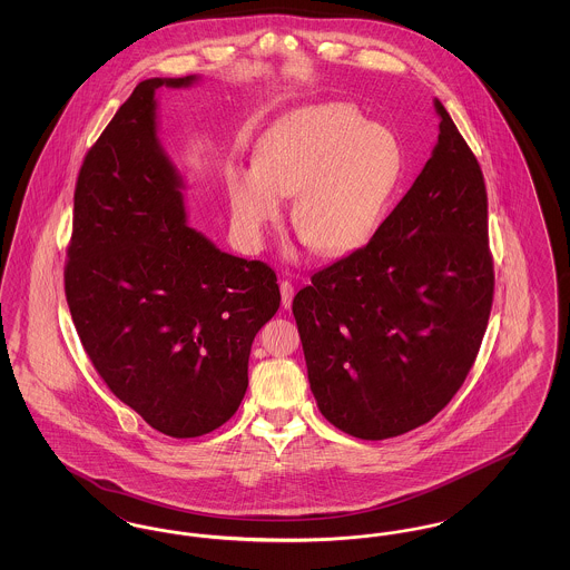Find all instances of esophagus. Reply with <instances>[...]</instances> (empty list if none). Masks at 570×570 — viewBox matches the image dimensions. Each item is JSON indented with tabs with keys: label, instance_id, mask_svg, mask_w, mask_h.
Wrapping results in <instances>:
<instances>
[{
	"label": "esophagus",
	"instance_id": "1",
	"mask_svg": "<svg viewBox=\"0 0 570 570\" xmlns=\"http://www.w3.org/2000/svg\"><path fill=\"white\" fill-rule=\"evenodd\" d=\"M279 293H282V307L291 309L293 297H295V286L284 279V282H279Z\"/></svg>",
	"mask_w": 570,
	"mask_h": 570
}]
</instances>
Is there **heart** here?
I'll return each instance as SVG.
<instances>
[{
  "instance_id": "heart-1",
  "label": "heart",
  "mask_w": 570,
  "mask_h": 570,
  "mask_svg": "<svg viewBox=\"0 0 570 570\" xmlns=\"http://www.w3.org/2000/svg\"><path fill=\"white\" fill-rule=\"evenodd\" d=\"M400 173L402 151L386 128L340 102L303 107L261 138L254 170L230 175V216L245 244L261 247L282 217V198L293 196L298 237L340 256L374 235Z\"/></svg>"
}]
</instances>
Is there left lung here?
<instances>
[{"instance_id": "8db88e82", "label": "left lung", "mask_w": 570, "mask_h": 570, "mask_svg": "<svg viewBox=\"0 0 570 570\" xmlns=\"http://www.w3.org/2000/svg\"><path fill=\"white\" fill-rule=\"evenodd\" d=\"M440 132L370 244L312 275L293 298L323 416L361 440L432 421L460 391L493 298L481 166L435 100Z\"/></svg>"}]
</instances>
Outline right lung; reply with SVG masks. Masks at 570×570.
<instances>
[{
	"label": "right lung",
	"mask_w": 570,
	"mask_h": 570,
	"mask_svg": "<svg viewBox=\"0 0 570 570\" xmlns=\"http://www.w3.org/2000/svg\"><path fill=\"white\" fill-rule=\"evenodd\" d=\"M147 79L85 156L75 191L66 298L110 391L154 430L196 438L242 404L256 333L279 307L272 267L226 254L188 226L184 177L158 136Z\"/></svg>",
	"instance_id": "add662e5"
}]
</instances>
